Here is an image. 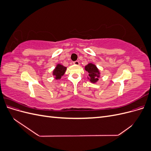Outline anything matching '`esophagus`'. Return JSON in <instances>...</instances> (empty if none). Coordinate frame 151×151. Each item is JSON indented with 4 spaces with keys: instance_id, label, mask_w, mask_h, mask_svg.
Listing matches in <instances>:
<instances>
[{
    "instance_id": "1",
    "label": "esophagus",
    "mask_w": 151,
    "mask_h": 151,
    "mask_svg": "<svg viewBox=\"0 0 151 151\" xmlns=\"http://www.w3.org/2000/svg\"><path fill=\"white\" fill-rule=\"evenodd\" d=\"M73 63H74V65H79V62L77 60V61H75V62H73Z\"/></svg>"
}]
</instances>
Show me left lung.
Returning <instances> with one entry per match:
<instances>
[{
	"label": "left lung",
	"instance_id": "8db88e82",
	"mask_svg": "<svg viewBox=\"0 0 151 151\" xmlns=\"http://www.w3.org/2000/svg\"><path fill=\"white\" fill-rule=\"evenodd\" d=\"M85 70L89 73L88 79L93 83H97L100 77V72L97 67L92 63L85 66Z\"/></svg>",
	"mask_w": 151,
	"mask_h": 151
}]
</instances>
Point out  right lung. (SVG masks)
<instances>
[{"label": "right lung", "instance_id": "1", "mask_svg": "<svg viewBox=\"0 0 151 151\" xmlns=\"http://www.w3.org/2000/svg\"><path fill=\"white\" fill-rule=\"evenodd\" d=\"M67 70V67L61 64H57L53 71V76L55 79H60L61 77L64 75Z\"/></svg>", "mask_w": 151, "mask_h": 151}]
</instances>
